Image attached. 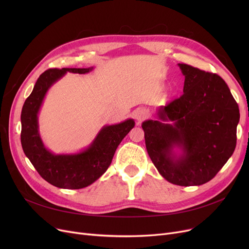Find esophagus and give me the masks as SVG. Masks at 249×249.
Returning a JSON list of instances; mask_svg holds the SVG:
<instances>
[{
	"label": "esophagus",
	"mask_w": 249,
	"mask_h": 249,
	"mask_svg": "<svg viewBox=\"0 0 249 249\" xmlns=\"http://www.w3.org/2000/svg\"><path fill=\"white\" fill-rule=\"evenodd\" d=\"M134 117H135V119H136L138 122H141V121H143L144 119H146V118L148 117V111H147L146 109L140 108V109H138V110L135 112Z\"/></svg>",
	"instance_id": "34e87169"
}]
</instances>
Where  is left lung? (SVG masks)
I'll use <instances>...</instances> for the list:
<instances>
[{
	"mask_svg": "<svg viewBox=\"0 0 249 249\" xmlns=\"http://www.w3.org/2000/svg\"><path fill=\"white\" fill-rule=\"evenodd\" d=\"M184 94L142 123L145 145L159 173L174 185L211 180L236 146L239 108L222 77L178 63Z\"/></svg>",
	"mask_w": 249,
	"mask_h": 249,
	"instance_id": "left-lung-1",
	"label": "left lung"
}]
</instances>
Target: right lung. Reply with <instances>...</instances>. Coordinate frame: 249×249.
Instances as JSON below:
<instances>
[{
  "label": "right lung",
  "mask_w": 249,
  "mask_h": 249,
  "mask_svg": "<svg viewBox=\"0 0 249 249\" xmlns=\"http://www.w3.org/2000/svg\"><path fill=\"white\" fill-rule=\"evenodd\" d=\"M94 70L50 69L45 71L26 99L21 113V144L38 174L52 186L60 189H83L96 181L110 166L115 151L135 122L127 119L119 124L104 126L86 149L71 154H54L43 144L39 134L38 113L52 85L67 73L85 74Z\"/></svg>",
  "instance_id": "obj_1"
}]
</instances>
